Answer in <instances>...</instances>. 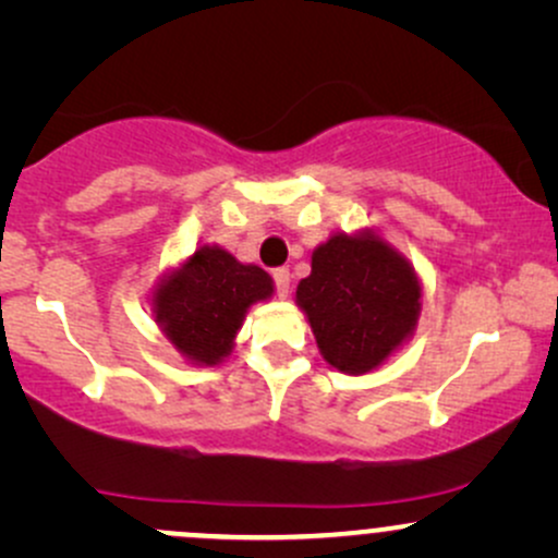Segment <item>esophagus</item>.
Segmentation results:
<instances>
[{
	"mask_svg": "<svg viewBox=\"0 0 558 558\" xmlns=\"http://www.w3.org/2000/svg\"><path fill=\"white\" fill-rule=\"evenodd\" d=\"M272 280L275 288H278V296L286 299L291 293V270L288 267H278V270H272Z\"/></svg>",
	"mask_w": 558,
	"mask_h": 558,
	"instance_id": "34e87169",
	"label": "esophagus"
}]
</instances>
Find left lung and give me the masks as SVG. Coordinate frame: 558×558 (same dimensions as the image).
I'll return each instance as SVG.
<instances>
[{
  "label": "left lung",
  "mask_w": 558,
  "mask_h": 558,
  "mask_svg": "<svg viewBox=\"0 0 558 558\" xmlns=\"http://www.w3.org/2000/svg\"><path fill=\"white\" fill-rule=\"evenodd\" d=\"M296 304L323 360L343 375H367L414 336L422 283L412 262L364 228L319 243Z\"/></svg>",
  "instance_id": "8db88e82"
}]
</instances>
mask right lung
Segmentation results:
<instances>
[{
  "mask_svg": "<svg viewBox=\"0 0 558 558\" xmlns=\"http://www.w3.org/2000/svg\"><path fill=\"white\" fill-rule=\"evenodd\" d=\"M272 291V278L262 267L204 243L151 288V312L185 362L215 367L233 351L252 304L267 301Z\"/></svg>",
  "mask_w": 558,
  "mask_h": 558,
  "instance_id": "obj_1",
  "label": "right lung"
}]
</instances>
